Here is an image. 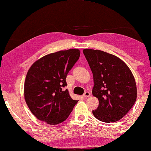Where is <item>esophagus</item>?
<instances>
[{
  "mask_svg": "<svg viewBox=\"0 0 151 151\" xmlns=\"http://www.w3.org/2000/svg\"><path fill=\"white\" fill-rule=\"evenodd\" d=\"M91 96V93L89 92V91H86V92L84 93L83 97H89Z\"/></svg>",
  "mask_w": 151,
  "mask_h": 151,
  "instance_id": "34e87169",
  "label": "esophagus"
}]
</instances>
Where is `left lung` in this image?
<instances>
[{"label":"left lung","mask_w":151,"mask_h":151,"mask_svg":"<svg viewBox=\"0 0 151 151\" xmlns=\"http://www.w3.org/2000/svg\"><path fill=\"white\" fill-rule=\"evenodd\" d=\"M93 73L92 94L99 106L92 113L97 119L110 123L120 120L137 99L134 76L128 65L116 55L101 50L84 49Z\"/></svg>","instance_id":"left-lung-1"}]
</instances>
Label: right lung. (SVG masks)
I'll use <instances>...</instances> for the list:
<instances>
[{
    "mask_svg": "<svg viewBox=\"0 0 151 151\" xmlns=\"http://www.w3.org/2000/svg\"><path fill=\"white\" fill-rule=\"evenodd\" d=\"M78 49L52 53L29 68L24 84V97L29 110L38 120L56 125L65 120L78 101L70 97L67 86L68 73L79 59Z\"/></svg>",
    "mask_w": 151,
    "mask_h": 151,
    "instance_id": "right-lung-1",
    "label": "right lung"
}]
</instances>
